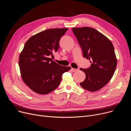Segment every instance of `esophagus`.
<instances>
[{
  "label": "esophagus",
  "instance_id": "34e87169",
  "mask_svg": "<svg viewBox=\"0 0 131 131\" xmlns=\"http://www.w3.org/2000/svg\"><path fill=\"white\" fill-rule=\"evenodd\" d=\"M71 70H72L73 72H77V71H78L79 70V69H75V68H71Z\"/></svg>",
  "mask_w": 131,
  "mask_h": 131
}]
</instances>
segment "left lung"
I'll list each match as a JSON object with an SVG mask.
<instances>
[{"instance_id": "left-lung-1", "label": "left lung", "mask_w": 131, "mask_h": 131, "mask_svg": "<svg viewBox=\"0 0 131 131\" xmlns=\"http://www.w3.org/2000/svg\"><path fill=\"white\" fill-rule=\"evenodd\" d=\"M72 31L83 57L91 63L88 68H81L86 78L80 85L89 91H98L111 80L116 70L117 58L113 45L104 34L92 27H73Z\"/></svg>"}]
</instances>
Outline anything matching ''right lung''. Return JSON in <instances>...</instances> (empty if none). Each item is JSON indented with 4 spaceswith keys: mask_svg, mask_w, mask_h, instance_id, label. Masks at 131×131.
<instances>
[{
    "mask_svg": "<svg viewBox=\"0 0 131 131\" xmlns=\"http://www.w3.org/2000/svg\"><path fill=\"white\" fill-rule=\"evenodd\" d=\"M68 28L50 29L32 36L19 57L21 77L31 90L40 94L49 93L59 85L61 75L71 70L50 58L59 48V40Z\"/></svg>",
    "mask_w": 131,
    "mask_h": 131,
    "instance_id": "right-lung-1",
    "label": "right lung"
}]
</instances>
